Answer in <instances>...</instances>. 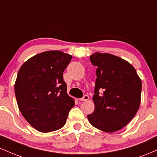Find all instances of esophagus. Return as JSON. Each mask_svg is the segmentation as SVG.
I'll use <instances>...</instances> for the list:
<instances>
[{
    "mask_svg": "<svg viewBox=\"0 0 157 157\" xmlns=\"http://www.w3.org/2000/svg\"><path fill=\"white\" fill-rule=\"evenodd\" d=\"M89 97L88 96V95H85L82 98L79 99V100H80V101H87V100H89Z\"/></svg>",
    "mask_w": 157,
    "mask_h": 157,
    "instance_id": "1",
    "label": "esophagus"
}]
</instances>
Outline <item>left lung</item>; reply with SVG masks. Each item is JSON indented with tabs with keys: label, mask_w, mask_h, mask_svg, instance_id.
Returning a JSON list of instances; mask_svg holds the SVG:
<instances>
[{
	"label": "left lung",
	"mask_w": 157,
	"mask_h": 157,
	"mask_svg": "<svg viewBox=\"0 0 157 157\" xmlns=\"http://www.w3.org/2000/svg\"><path fill=\"white\" fill-rule=\"evenodd\" d=\"M90 60L97 66L93 101L94 111L87 115L91 125L112 133L134 117L141 101L142 81L130 63L109 53L95 52ZM103 90L102 95L98 91Z\"/></svg>",
	"instance_id": "left-lung-1"
}]
</instances>
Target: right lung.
Listing matches in <instances>:
<instances>
[{
  "mask_svg": "<svg viewBox=\"0 0 157 157\" xmlns=\"http://www.w3.org/2000/svg\"><path fill=\"white\" fill-rule=\"evenodd\" d=\"M71 58L63 52L46 51L32 57L20 68L15 83L18 109L40 132L63 127L75 105L63 80V71Z\"/></svg>",
  "mask_w": 157,
  "mask_h": 157,
  "instance_id": "add662e5",
  "label": "right lung"
}]
</instances>
